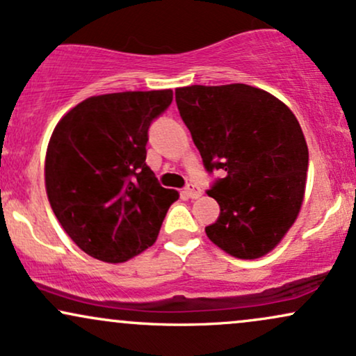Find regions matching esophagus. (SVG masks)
Listing matches in <instances>:
<instances>
[{
	"instance_id": "34e87169",
	"label": "esophagus",
	"mask_w": 356,
	"mask_h": 356,
	"mask_svg": "<svg viewBox=\"0 0 356 356\" xmlns=\"http://www.w3.org/2000/svg\"><path fill=\"white\" fill-rule=\"evenodd\" d=\"M182 194L186 195L187 199H197L199 195L202 194V191H201V187H197V186H187L186 189L182 191Z\"/></svg>"
}]
</instances>
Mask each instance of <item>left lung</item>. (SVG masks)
<instances>
[{
	"label": "left lung",
	"mask_w": 356,
	"mask_h": 356,
	"mask_svg": "<svg viewBox=\"0 0 356 356\" xmlns=\"http://www.w3.org/2000/svg\"><path fill=\"white\" fill-rule=\"evenodd\" d=\"M175 102L204 167L226 172L207 191L220 207L207 238L239 259L268 254L305 199L308 145L295 113L244 83L175 88Z\"/></svg>",
	"instance_id": "1"
}]
</instances>
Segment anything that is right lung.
Listing matches in <instances>:
<instances>
[{"mask_svg": "<svg viewBox=\"0 0 356 356\" xmlns=\"http://www.w3.org/2000/svg\"><path fill=\"white\" fill-rule=\"evenodd\" d=\"M172 90L90 97L53 130L44 187L56 219L95 259L125 263L157 239L179 192L164 189L145 164L147 130Z\"/></svg>", "mask_w": 356, "mask_h": 356, "instance_id": "1", "label": "right lung"}]
</instances>
